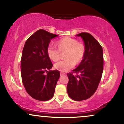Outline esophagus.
Listing matches in <instances>:
<instances>
[{"instance_id":"34e87169","label":"esophagus","mask_w":124,"mask_h":124,"mask_svg":"<svg viewBox=\"0 0 124 124\" xmlns=\"http://www.w3.org/2000/svg\"><path fill=\"white\" fill-rule=\"evenodd\" d=\"M61 76H65L66 75V74L65 73H63V72H61Z\"/></svg>"}]
</instances>
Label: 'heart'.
<instances>
[{"mask_svg": "<svg viewBox=\"0 0 124 124\" xmlns=\"http://www.w3.org/2000/svg\"><path fill=\"white\" fill-rule=\"evenodd\" d=\"M58 48L55 44L51 43L47 48L48 56L52 61H56L60 57V51L65 52V59L59 61L55 63L54 67L61 72H68L73 68L75 63H78L82 60L85 55V48L82 43L78 42L76 39L66 37L57 42Z\"/></svg>", "mask_w": 124, "mask_h": 124, "instance_id": "b5f03b06", "label": "heart"}]
</instances>
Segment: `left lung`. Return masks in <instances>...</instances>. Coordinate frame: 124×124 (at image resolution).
<instances>
[{
    "label": "left lung",
    "mask_w": 124,
    "mask_h": 124,
    "mask_svg": "<svg viewBox=\"0 0 124 124\" xmlns=\"http://www.w3.org/2000/svg\"><path fill=\"white\" fill-rule=\"evenodd\" d=\"M76 36L83 39L85 55L79 66L73 70L79 75L67 74V92L73 100L82 101L93 96L97 89L103 71V51L99 42L89 33L82 32Z\"/></svg>",
    "instance_id": "1"
}]
</instances>
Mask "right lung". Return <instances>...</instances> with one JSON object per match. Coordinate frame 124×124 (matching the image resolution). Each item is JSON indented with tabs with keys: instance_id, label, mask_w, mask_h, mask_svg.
<instances>
[{
	"instance_id": "obj_1",
	"label": "right lung",
	"mask_w": 124,
	"mask_h": 124,
	"mask_svg": "<svg viewBox=\"0 0 124 124\" xmlns=\"http://www.w3.org/2000/svg\"><path fill=\"white\" fill-rule=\"evenodd\" d=\"M57 37L44 30H39L28 38L23 49V83L28 94L37 100L47 101L53 97L60 77L59 71L50 70L53 65L47 54L51 39Z\"/></svg>"
}]
</instances>
